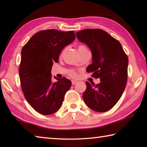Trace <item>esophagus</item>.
I'll list each match as a JSON object with an SVG mask.
<instances>
[{
  "label": "esophagus",
  "instance_id": "esophagus-1",
  "mask_svg": "<svg viewBox=\"0 0 147 147\" xmlns=\"http://www.w3.org/2000/svg\"><path fill=\"white\" fill-rule=\"evenodd\" d=\"M78 82L76 81V80H72V85H75L76 84H77Z\"/></svg>",
  "mask_w": 147,
  "mask_h": 147
}]
</instances>
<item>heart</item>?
I'll return each mask as SVG.
<instances>
[{
    "label": "heart",
    "mask_w": 147,
    "mask_h": 147,
    "mask_svg": "<svg viewBox=\"0 0 147 147\" xmlns=\"http://www.w3.org/2000/svg\"><path fill=\"white\" fill-rule=\"evenodd\" d=\"M87 49L86 46L83 45H79L78 47V51H79V50H82V49ZM69 75L71 76V77H73V78H76V77H77V73L75 72V71L74 70H71L69 71Z\"/></svg>",
    "instance_id": "obj_1"
}]
</instances>
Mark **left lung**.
I'll return each instance as SVG.
<instances>
[{
  "mask_svg": "<svg viewBox=\"0 0 147 147\" xmlns=\"http://www.w3.org/2000/svg\"><path fill=\"white\" fill-rule=\"evenodd\" d=\"M76 36L91 51L93 62L87 71L100 80L96 85L86 82L83 99L89 108L105 112L115 105L125 89L128 56L120 42L101 29H85L76 32Z\"/></svg>",
  "mask_w": 147,
  "mask_h": 147,
  "instance_id": "1",
  "label": "left lung"
}]
</instances>
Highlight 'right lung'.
I'll return each mask as SVG.
<instances>
[{
  "instance_id": "obj_1",
  "label": "right lung",
  "mask_w": 147,
  "mask_h": 147,
  "mask_svg": "<svg viewBox=\"0 0 147 147\" xmlns=\"http://www.w3.org/2000/svg\"><path fill=\"white\" fill-rule=\"evenodd\" d=\"M74 31L50 29L35 34L21 51L19 78L24 97L35 110L45 115L61 108L71 82L63 77L53 83L51 70L54 62L65 47L75 39Z\"/></svg>"
}]
</instances>
